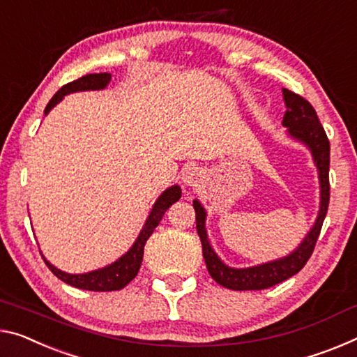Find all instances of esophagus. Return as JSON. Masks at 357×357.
<instances>
[{
    "instance_id": "1",
    "label": "esophagus",
    "mask_w": 357,
    "mask_h": 357,
    "mask_svg": "<svg viewBox=\"0 0 357 357\" xmlns=\"http://www.w3.org/2000/svg\"><path fill=\"white\" fill-rule=\"evenodd\" d=\"M199 180H201V172L195 167L188 169V171L183 174V183L186 186H196L197 183H199Z\"/></svg>"
}]
</instances>
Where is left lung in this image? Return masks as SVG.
I'll return each mask as SVG.
<instances>
[{
	"label": "left lung",
	"instance_id": "obj_1",
	"mask_svg": "<svg viewBox=\"0 0 357 357\" xmlns=\"http://www.w3.org/2000/svg\"><path fill=\"white\" fill-rule=\"evenodd\" d=\"M284 100H286L287 112L284 114L282 124L289 129V134L295 139L303 142L310 146L314 158V162L319 171L321 180V209L314 227L306 236L300 248L292 252L286 259L263 263L254 268H244V270H234L223 265L215 252L212 250L209 241H207L204 220L206 212L199 202L193 201L196 212V229L199 234L202 255L207 266V271L215 282L231 290H261L270 289L276 284L286 281L297 274L301 268L310 260L312 250L316 248L317 238H319L322 223H324L326 213L328 209V199H331V183H328V166H331V144H328L327 134L317 118L316 109L311 103L295 92L282 89Z\"/></svg>",
	"mask_w": 357,
	"mask_h": 357
}]
</instances>
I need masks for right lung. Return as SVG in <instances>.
Here are the masks:
<instances>
[{
	"label": "right lung",
	"mask_w": 357,
	"mask_h": 357,
	"mask_svg": "<svg viewBox=\"0 0 357 357\" xmlns=\"http://www.w3.org/2000/svg\"><path fill=\"white\" fill-rule=\"evenodd\" d=\"M109 79H112V73H91L71 81V83L60 87L57 94L49 100L45 113L47 114L49 109L62 100L63 96L78 91L103 89V87L109 83ZM180 196H182V190H180V186L175 185L171 186V188H167L160 197H158V201L155 202V206H153V211L150 212V215H148V220L144 229H142L140 236L137 238L135 244L130 248L128 254L114 261L113 265H108L105 268H102V270L91 271L86 274H68L57 270L56 266H52L45 257H43V260H45L49 270L56 274L60 281L67 282L73 287L94 290V292H112V290L123 289L132 281L140 270L142 260H144V249L148 238H150L151 233L155 231V228L160 225L164 212H166L175 201H178Z\"/></svg>",
	"instance_id": "add662e5"
}]
</instances>
